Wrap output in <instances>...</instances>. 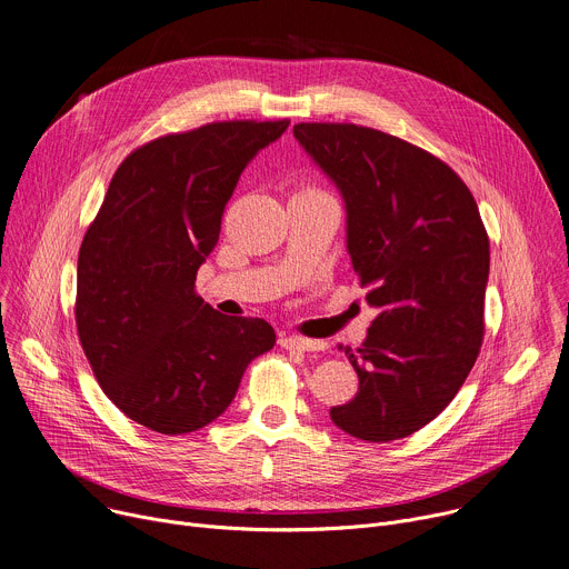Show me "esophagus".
<instances>
[{"label":"esophagus","mask_w":569,"mask_h":569,"mask_svg":"<svg viewBox=\"0 0 569 569\" xmlns=\"http://www.w3.org/2000/svg\"><path fill=\"white\" fill-rule=\"evenodd\" d=\"M279 346L286 350H301V352H320L325 350L322 340H313V338H301L295 333H281Z\"/></svg>","instance_id":"1"}]
</instances>
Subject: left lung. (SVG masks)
<instances>
[{"mask_svg": "<svg viewBox=\"0 0 569 569\" xmlns=\"http://www.w3.org/2000/svg\"><path fill=\"white\" fill-rule=\"evenodd\" d=\"M292 132L343 194L348 253L377 309L361 348H346L359 391L329 416L363 441L409 437L456 398L482 346L489 238L476 199L446 162L393 134Z\"/></svg>", "mask_w": 569, "mask_h": 569, "instance_id": "obj_1", "label": "left lung"}]
</instances>
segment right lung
I'll return each instance as SVG.
<instances>
[{
	"mask_svg": "<svg viewBox=\"0 0 569 569\" xmlns=\"http://www.w3.org/2000/svg\"><path fill=\"white\" fill-rule=\"evenodd\" d=\"M283 121H217L139 146L113 173L78 258L74 322L104 396L134 423L187 435L226 411L247 366L274 348L262 318L197 295L223 208Z\"/></svg>",
	"mask_w": 569,
	"mask_h": 569,
	"instance_id": "1",
	"label": "right lung"
}]
</instances>
